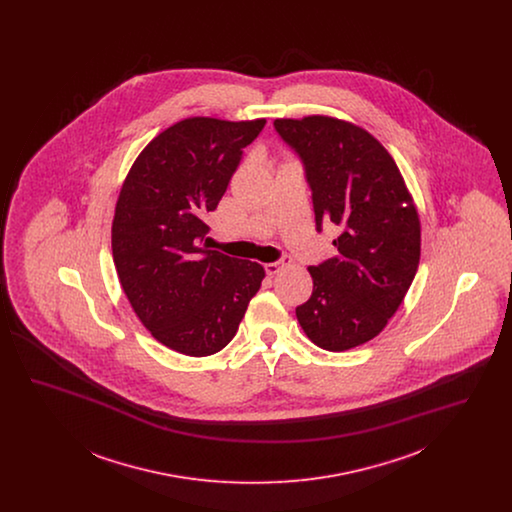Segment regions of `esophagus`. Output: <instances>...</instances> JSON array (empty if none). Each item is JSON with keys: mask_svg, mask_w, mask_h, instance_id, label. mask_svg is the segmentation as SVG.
I'll list each match as a JSON object with an SVG mask.
<instances>
[{"mask_svg": "<svg viewBox=\"0 0 512 512\" xmlns=\"http://www.w3.org/2000/svg\"><path fill=\"white\" fill-rule=\"evenodd\" d=\"M288 261H290V259H288V257H284V259H280V261H274V263H267V265H265V270H267L268 276H274V274H276V272H278L280 268L284 267V265H286Z\"/></svg>", "mask_w": 512, "mask_h": 512, "instance_id": "1", "label": "esophagus"}]
</instances>
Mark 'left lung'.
Returning <instances> with one entry per match:
<instances>
[{
  "mask_svg": "<svg viewBox=\"0 0 512 512\" xmlns=\"http://www.w3.org/2000/svg\"><path fill=\"white\" fill-rule=\"evenodd\" d=\"M301 157L315 220L340 230L338 255L309 267L311 297L295 309L307 338L345 351L376 338L413 284L420 219L388 149L365 128L334 117L276 119Z\"/></svg>",
  "mask_w": 512,
  "mask_h": 512,
  "instance_id": "1",
  "label": "left lung"
}]
</instances>
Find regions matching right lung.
<instances>
[{
  "instance_id": "add662e5",
  "label": "right lung",
  "mask_w": 512,
  "mask_h": 512,
  "mask_svg": "<svg viewBox=\"0 0 512 512\" xmlns=\"http://www.w3.org/2000/svg\"><path fill=\"white\" fill-rule=\"evenodd\" d=\"M265 119L190 117L157 134L122 182L111 247L122 292L151 336L207 357L238 332L265 268L201 244Z\"/></svg>"
}]
</instances>
